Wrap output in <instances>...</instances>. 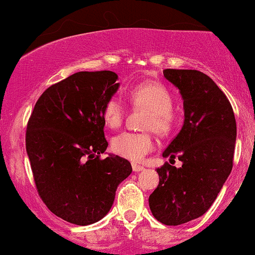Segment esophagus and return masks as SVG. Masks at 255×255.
<instances>
[{
	"label": "esophagus",
	"instance_id": "esophagus-1",
	"mask_svg": "<svg viewBox=\"0 0 255 255\" xmlns=\"http://www.w3.org/2000/svg\"><path fill=\"white\" fill-rule=\"evenodd\" d=\"M132 170H133V172H140V171L145 170V167L141 165H138V163H132Z\"/></svg>",
	"mask_w": 255,
	"mask_h": 255
}]
</instances>
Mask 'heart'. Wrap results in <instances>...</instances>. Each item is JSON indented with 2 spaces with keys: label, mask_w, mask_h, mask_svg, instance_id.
<instances>
[{
  "label": "heart",
  "mask_w": 255,
  "mask_h": 255,
  "mask_svg": "<svg viewBox=\"0 0 255 255\" xmlns=\"http://www.w3.org/2000/svg\"><path fill=\"white\" fill-rule=\"evenodd\" d=\"M128 100L133 107L150 110L145 128L153 130L158 135H167L175 124L172 113V95L165 85L146 82L133 87L128 93ZM125 107L117 97L110 98L103 109V118L107 127L117 128L122 125ZM153 148L152 136L148 132H125L114 136L112 150L117 155L131 161H140Z\"/></svg>",
  "instance_id": "obj_1"
}]
</instances>
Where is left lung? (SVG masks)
I'll return each mask as SVG.
<instances>
[{
  "label": "left lung",
  "mask_w": 255,
  "mask_h": 255,
  "mask_svg": "<svg viewBox=\"0 0 255 255\" xmlns=\"http://www.w3.org/2000/svg\"><path fill=\"white\" fill-rule=\"evenodd\" d=\"M183 99L185 122L162 152L176 156L181 167L166 162L157 168V188L148 197L153 217L166 226H178L208 211L233 167L237 125L226 94L205 73L165 69Z\"/></svg>",
  "instance_id": "left-lung-1"
}]
</instances>
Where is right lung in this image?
<instances>
[{
  "mask_svg": "<svg viewBox=\"0 0 255 255\" xmlns=\"http://www.w3.org/2000/svg\"><path fill=\"white\" fill-rule=\"evenodd\" d=\"M117 80L110 70L72 74L43 93L27 124L38 195L69 223L88 226L107 216L118 186L132 171L118 155L100 158L108 147L103 109L119 89Z\"/></svg>",
  "mask_w": 255,
  "mask_h": 255,
  "instance_id": "obj_1",
  "label": "right lung"
}]
</instances>
